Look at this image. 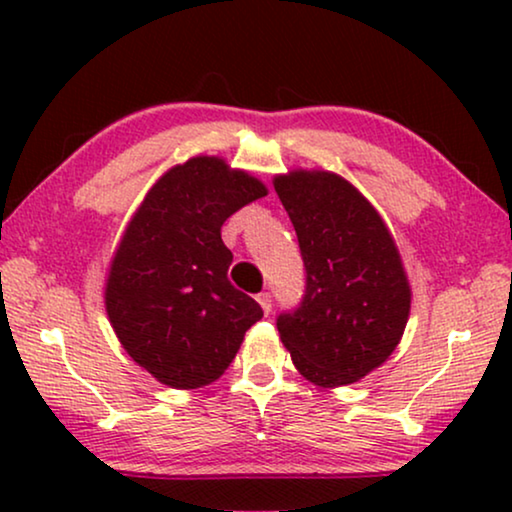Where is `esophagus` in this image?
Listing matches in <instances>:
<instances>
[{"mask_svg": "<svg viewBox=\"0 0 512 512\" xmlns=\"http://www.w3.org/2000/svg\"><path fill=\"white\" fill-rule=\"evenodd\" d=\"M258 303H261L265 314H270V310H272V296H270V291H261V293H258Z\"/></svg>", "mask_w": 512, "mask_h": 512, "instance_id": "1", "label": "esophagus"}]
</instances>
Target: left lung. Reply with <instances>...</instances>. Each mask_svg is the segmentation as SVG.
<instances>
[{
	"label": "left lung",
	"mask_w": 512,
	"mask_h": 512,
	"mask_svg": "<svg viewBox=\"0 0 512 512\" xmlns=\"http://www.w3.org/2000/svg\"><path fill=\"white\" fill-rule=\"evenodd\" d=\"M275 191L296 228L305 293L277 314L291 359L319 387H340L387 361L410 312V286L387 226L338 174L291 172Z\"/></svg>",
	"instance_id": "obj_1"
}]
</instances>
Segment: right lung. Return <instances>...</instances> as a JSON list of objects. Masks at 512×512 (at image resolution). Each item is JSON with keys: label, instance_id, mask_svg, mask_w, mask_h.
Instances as JSON below:
<instances>
[{"label": "right lung", "instance_id": "add662e5", "mask_svg": "<svg viewBox=\"0 0 512 512\" xmlns=\"http://www.w3.org/2000/svg\"><path fill=\"white\" fill-rule=\"evenodd\" d=\"M268 193L219 158L172 167L146 195L111 263L107 314L132 359L174 389L219 380L263 317L228 279V216Z\"/></svg>", "mask_w": 512, "mask_h": 512}]
</instances>
